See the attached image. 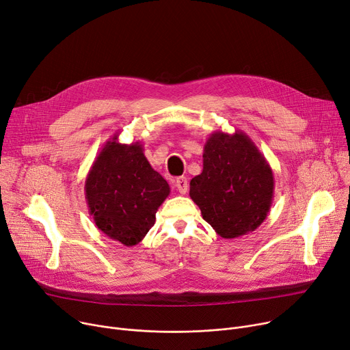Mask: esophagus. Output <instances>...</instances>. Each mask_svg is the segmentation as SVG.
I'll list each match as a JSON object with an SVG mask.
<instances>
[{"mask_svg": "<svg viewBox=\"0 0 350 350\" xmlns=\"http://www.w3.org/2000/svg\"><path fill=\"white\" fill-rule=\"evenodd\" d=\"M175 186L176 189L179 191V193L185 195L187 192V179L185 176H180V178H176L175 180Z\"/></svg>", "mask_w": 350, "mask_h": 350, "instance_id": "esophagus-1", "label": "esophagus"}]
</instances>
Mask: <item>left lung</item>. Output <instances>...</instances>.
Returning <instances> with one entry per match:
<instances>
[{"mask_svg": "<svg viewBox=\"0 0 350 350\" xmlns=\"http://www.w3.org/2000/svg\"><path fill=\"white\" fill-rule=\"evenodd\" d=\"M271 165L244 131H214L203 150V171L191 180V199L220 237L255 231L271 210Z\"/></svg>", "mask_w": 350, "mask_h": 350, "instance_id": "8db88e82", "label": "left lung"}]
</instances>
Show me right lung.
I'll list each match as a JSON object with an SVG mask.
<instances>
[{"label": "right lung", "mask_w": 350, "mask_h": 350, "mask_svg": "<svg viewBox=\"0 0 350 350\" xmlns=\"http://www.w3.org/2000/svg\"><path fill=\"white\" fill-rule=\"evenodd\" d=\"M168 182L152 170L140 142H107L85 179V199L96 227L126 247L142 243L168 198Z\"/></svg>", "instance_id": "right-lung-1"}]
</instances>
